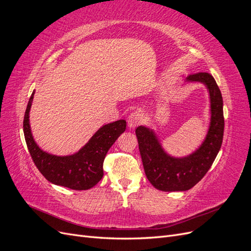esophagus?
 I'll use <instances>...</instances> for the list:
<instances>
[{"mask_svg": "<svg viewBox=\"0 0 251 251\" xmlns=\"http://www.w3.org/2000/svg\"><path fill=\"white\" fill-rule=\"evenodd\" d=\"M144 121V114L141 111H135L130 114V116L127 118V126L128 127H135L136 126H138L142 124Z\"/></svg>", "mask_w": 251, "mask_h": 251, "instance_id": "34e87169", "label": "esophagus"}]
</instances>
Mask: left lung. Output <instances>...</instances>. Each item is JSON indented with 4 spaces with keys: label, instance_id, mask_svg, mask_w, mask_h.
<instances>
[{
    "label": "left lung",
    "instance_id": "1",
    "mask_svg": "<svg viewBox=\"0 0 251 251\" xmlns=\"http://www.w3.org/2000/svg\"><path fill=\"white\" fill-rule=\"evenodd\" d=\"M186 81L203 83L209 93V127L198 149L185 157H173L164 151L154 130L139 126L135 131L147 178L159 191L183 192L191 189L208 172L222 146L223 100L215 78L209 73L200 72L189 75Z\"/></svg>",
    "mask_w": 251,
    "mask_h": 251
}]
</instances>
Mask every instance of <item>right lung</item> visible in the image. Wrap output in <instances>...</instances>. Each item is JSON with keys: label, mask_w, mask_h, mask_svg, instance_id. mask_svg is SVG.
Wrapping results in <instances>:
<instances>
[{"label": "right lung", "mask_w": 251, "mask_h": 251, "mask_svg": "<svg viewBox=\"0 0 251 251\" xmlns=\"http://www.w3.org/2000/svg\"><path fill=\"white\" fill-rule=\"evenodd\" d=\"M34 91L29 98L24 123L27 148L35 166L51 183L75 191H85L96 185L103 176V160L109 149L126 131V120L120 119L102 126L78 151L73 155L56 156L37 146L29 124V112Z\"/></svg>", "instance_id": "right-lung-1"}]
</instances>
